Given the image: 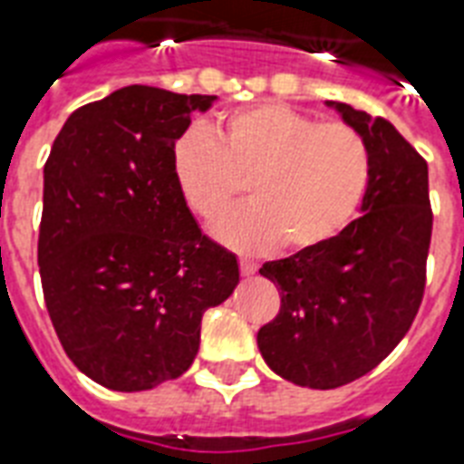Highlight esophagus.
I'll return each instance as SVG.
<instances>
[{"mask_svg":"<svg viewBox=\"0 0 464 464\" xmlns=\"http://www.w3.org/2000/svg\"><path fill=\"white\" fill-rule=\"evenodd\" d=\"M257 269V262H252V259H240V274H243V276H252Z\"/></svg>","mask_w":464,"mask_h":464,"instance_id":"34e87169","label":"esophagus"}]
</instances>
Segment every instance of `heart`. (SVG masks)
I'll list each match as a JSON object with an SVG mask.
<instances>
[{"mask_svg":"<svg viewBox=\"0 0 464 464\" xmlns=\"http://www.w3.org/2000/svg\"><path fill=\"white\" fill-rule=\"evenodd\" d=\"M173 173L186 205L212 221L247 183L250 205L214 224L240 252L319 250L360 212L372 160L348 123H317L284 104L233 111L217 138L190 128L173 147Z\"/></svg>","mask_w":464,"mask_h":464,"instance_id":"b5f03b06","label":"heart"}]
</instances>
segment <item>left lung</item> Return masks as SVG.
<instances>
[{"label": "left lung", "instance_id": "8db88e82", "mask_svg": "<svg viewBox=\"0 0 464 464\" xmlns=\"http://www.w3.org/2000/svg\"><path fill=\"white\" fill-rule=\"evenodd\" d=\"M362 135L372 176L360 214L319 250L262 265L281 288L257 334L271 372L307 389H338L382 362L415 322L431 243L429 169L382 116L326 102Z\"/></svg>", "mask_w": 464, "mask_h": 464}]
</instances>
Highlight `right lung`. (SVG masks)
I'll return each instance as SVG.
<instances>
[{
    "mask_svg": "<svg viewBox=\"0 0 464 464\" xmlns=\"http://www.w3.org/2000/svg\"><path fill=\"white\" fill-rule=\"evenodd\" d=\"M214 95L128 85L75 109L44 164L37 265L71 362L104 389L179 379L199 322L238 285V259L202 236L173 147Z\"/></svg>",
    "mask_w": 464,
    "mask_h": 464,
    "instance_id": "add662e5",
    "label": "right lung"
}]
</instances>
